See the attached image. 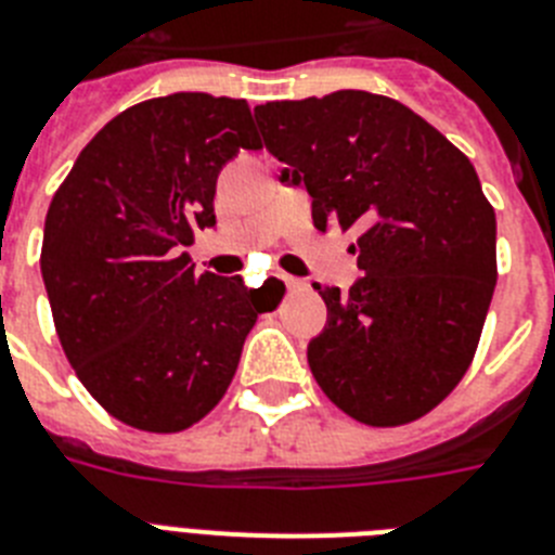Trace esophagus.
Listing matches in <instances>:
<instances>
[{
  "mask_svg": "<svg viewBox=\"0 0 555 555\" xmlns=\"http://www.w3.org/2000/svg\"><path fill=\"white\" fill-rule=\"evenodd\" d=\"M279 279H282V282H285V285H287V291H299V287H301V282H299V279L287 276V273H282V276H279Z\"/></svg>",
  "mask_w": 555,
  "mask_h": 555,
  "instance_id": "esophagus-1",
  "label": "esophagus"
}]
</instances>
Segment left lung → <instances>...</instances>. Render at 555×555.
Wrapping results in <instances>:
<instances>
[{
  "label": "left lung",
  "mask_w": 555,
  "mask_h": 555,
  "mask_svg": "<svg viewBox=\"0 0 555 555\" xmlns=\"http://www.w3.org/2000/svg\"><path fill=\"white\" fill-rule=\"evenodd\" d=\"M282 183L305 185L313 225L358 228L349 293L313 285L327 324L313 378L366 426H403L463 380L496 285V217L472 160L395 98L338 90L256 106Z\"/></svg>",
  "instance_id": "1"
}]
</instances>
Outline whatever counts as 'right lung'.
Returning <instances> with one entry per match:
<instances>
[{
  "mask_svg": "<svg viewBox=\"0 0 555 555\" xmlns=\"http://www.w3.org/2000/svg\"><path fill=\"white\" fill-rule=\"evenodd\" d=\"M240 149H262L242 98H152L81 149L48 208L41 276L64 356L112 417L141 431L203 421L268 310L242 276L194 273L180 254L217 225V177Z\"/></svg>",
  "mask_w": 555,
  "mask_h": 555,
  "instance_id": "add662e5",
  "label": "right lung"
}]
</instances>
